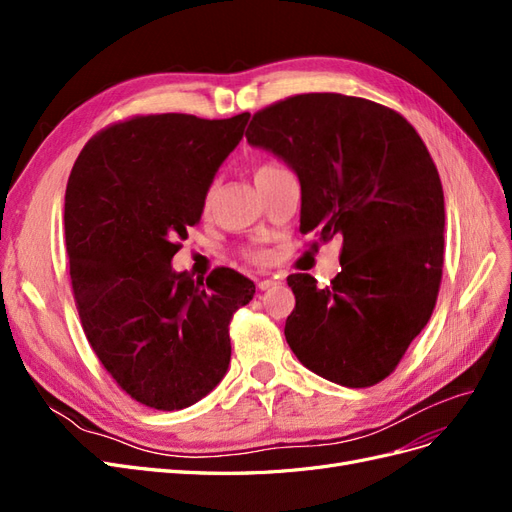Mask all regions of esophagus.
<instances>
[{
	"label": "esophagus",
	"instance_id": "obj_1",
	"mask_svg": "<svg viewBox=\"0 0 512 512\" xmlns=\"http://www.w3.org/2000/svg\"><path fill=\"white\" fill-rule=\"evenodd\" d=\"M277 282L275 280H260L258 282V290H267V288H271V286H275Z\"/></svg>",
	"mask_w": 512,
	"mask_h": 512
}]
</instances>
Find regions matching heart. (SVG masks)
<instances>
[{
    "instance_id": "obj_1",
    "label": "heart",
    "mask_w": 512,
    "mask_h": 512,
    "mask_svg": "<svg viewBox=\"0 0 512 512\" xmlns=\"http://www.w3.org/2000/svg\"><path fill=\"white\" fill-rule=\"evenodd\" d=\"M284 166H280L277 162H260L254 166V181H260L265 179L273 173H277V170H282ZM211 203H213V190H209L205 194V200H203V209L209 211L211 209ZM243 258L247 262H252V265H267L269 262V252L262 250V247H247V250H243Z\"/></svg>"
}]
</instances>
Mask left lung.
Returning <instances> with one entry per match:
<instances>
[{
  "instance_id": "left-lung-1",
  "label": "left lung",
  "mask_w": 512,
  "mask_h": 512,
  "mask_svg": "<svg viewBox=\"0 0 512 512\" xmlns=\"http://www.w3.org/2000/svg\"><path fill=\"white\" fill-rule=\"evenodd\" d=\"M247 143L288 162L301 181V232L342 237V271L318 288L288 275L286 342L314 374L348 389L389 378L438 301L444 192L412 123L342 94H299L254 113Z\"/></svg>"
}]
</instances>
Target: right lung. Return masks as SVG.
<instances>
[{
  "label": "right lung",
  "instance_id": "1",
  "mask_svg": "<svg viewBox=\"0 0 512 512\" xmlns=\"http://www.w3.org/2000/svg\"><path fill=\"white\" fill-rule=\"evenodd\" d=\"M247 119L134 115L91 136L72 166L74 303L108 376L147 408L181 410L215 389L230 363V320L256 292L228 267L205 282L170 269Z\"/></svg>",
  "mask_w": 512,
  "mask_h": 512
}]
</instances>
